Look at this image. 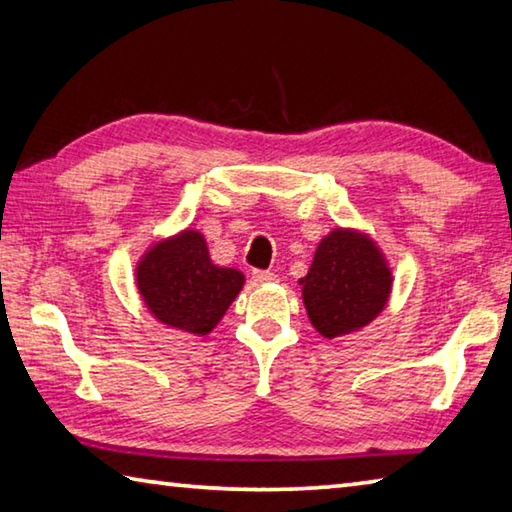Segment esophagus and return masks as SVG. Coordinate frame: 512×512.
<instances>
[{
	"label": "esophagus",
	"mask_w": 512,
	"mask_h": 512,
	"mask_svg": "<svg viewBox=\"0 0 512 512\" xmlns=\"http://www.w3.org/2000/svg\"><path fill=\"white\" fill-rule=\"evenodd\" d=\"M275 273H271V271H253V280L255 282H259V284H264V282H275Z\"/></svg>",
	"instance_id": "obj_1"
}]
</instances>
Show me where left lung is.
Wrapping results in <instances>:
<instances>
[{
	"instance_id": "1",
	"label": "left lung",
	"mask_w": 512,
	"mask_h": 512,
	"mask_svg": "<svg viewBox=\"0 0 512 512\" xmlns=\"http://www.w3.org/2000/svg\"><path fill=\"white\" fill-rule=\"evenodd\" d=\"M300 282L313 327L324 338H338L365 327L383 311L392 273L369 239L333 230L320 241Z\"/></svg>"
}]
</instances>
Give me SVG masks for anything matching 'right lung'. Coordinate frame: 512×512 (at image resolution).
Masks as SVG:
<instances>
[{
	"instance_id": "add662e5",
	"label": "right lung",
	"mask_w": 512,
	"mask_h": 512,
	"mask_svg": "<svg viewBox=\"0 0 512 512\" xmlns=\"http://www.w3.org/2000/svg\"><path fill=\"white\" fill-rule=\"evenodd\" d=\"M136 282L156 320L206 336L241 291L244 275L212 264L203 237L185 230L143 257Z\"/></svg>"
}]
</instances>
